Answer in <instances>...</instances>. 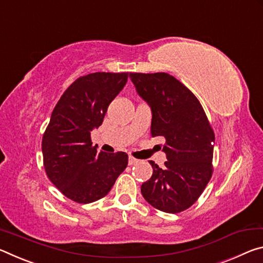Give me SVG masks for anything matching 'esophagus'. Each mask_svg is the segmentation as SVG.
I'll return each instance as SVG.
<instances>
[{
	"mask_svg": "<svg viewBox=\"0 0 263 263\" xmlns=\"http://www.w3.org/2000/svg\"><path fill=\"white\" fill-rule=\"evenodd\" d=\"M139 160H136V158H134L133 156H129L128 157V163L129 165H135V164H139Z\"/></svg>",
	"mask_w": 263,
	"mask_h": 263,
	"instance_id": "34e87169",
	"label": "esophagus"
}]
</instances>
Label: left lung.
<instances>
[{
    "label": "left lung",
    "mask_w": 263,
    "mask_h": 263,
    "mask_svg": "<svg viewBox=\"0 0 263 263\" xmlns=\"http://www.w3.org/2000/svg\"><path fill=\"white\" fill-rule=\"evenodd\" d=\"M152 110V136H164L165 166L155 162L142 196L155 209L179 213L199 198L212 176L214 134L198 99L167 73H130Z\"/></svg>",
    "instance_id": "8db88e82"
}]
</instances>
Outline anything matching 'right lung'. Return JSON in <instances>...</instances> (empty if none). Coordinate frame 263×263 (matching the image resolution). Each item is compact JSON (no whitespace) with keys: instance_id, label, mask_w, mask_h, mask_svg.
I'll return each instance as SVG.
<instances>
[{"instance_id":"1","label":"right lung","mask_w":263,"mask_h":263,"mask_svg":"<svg viewBox=\"0 0 263 263\" xmlns=\"http://www.w3.org/2000/svg\"><path fill=\"white\" fill-rule=\"evenodd\" d=\"M128 73L96 72L68 87L51 114L42 141L47 177L71 200L101 199L126 169V153H98L91 132L100 127L109 103L122 91Z\"/></svg>"}]
</instances>
